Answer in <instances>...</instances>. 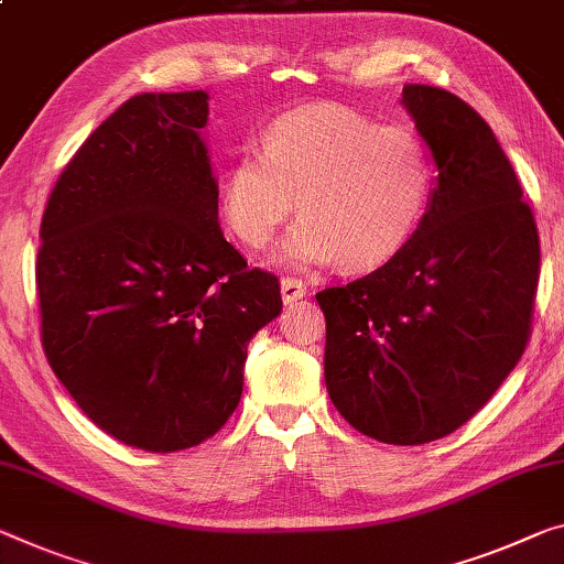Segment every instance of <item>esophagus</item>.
I'll use <instances>...</instances> for the list:
<instances>
[{
  "label": "esophagus",
  "mask_w": 564,
  "mask_h": 564,
  "mask_svg": "<svg viewBox=\"0 0 564 564\" xmlns=\"http://www.w3.org/2000/svg\"><path fill=\"white\" fill-rule=\"evenodd\" d=\"M307 294V282L300 280V276H284L282 280V300L284 305H294L300 297Z\"/></svg>",
  "instance_id": "1"
}]
</instances>
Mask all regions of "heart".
<instances>
[{"mask_svg": "<svg viewBox=\"0 0 564 564\" xmlns=\"http://www.w3.org/2000/svg\"><path fill=\"white\" fill-rule=\"evenodd\" d=\"M431 153L403 126H380L345 106L292 110L245 149L221 188L229 229L264 249L300 202L282 247L292 264L362 272L386 264L419 227L431 194Z\"/></svg>", "mask_w": 564, "mask_h": 564, "instance_id": "heart-1", "label": "heart"}]
</instances>
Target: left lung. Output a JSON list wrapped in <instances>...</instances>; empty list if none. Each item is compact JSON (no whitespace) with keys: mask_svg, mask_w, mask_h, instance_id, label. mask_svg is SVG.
Here are the masks:
<instances>
[{"mask_svg":"<svg viewBox=\"0 0 564 564\" xmlns=\"http://www.w3.org/2000/svg\"><path fill=\"white\" fill-rule=\"evenodd\" d=\"M438 176L429 212L383 267L315 297L325 383L352 429L395 446L464 426L532 335L540 234L512 163L454 93L405 85Z\"/></svg>","mask_w":564,"mask_h":564,"instance_id":"8db88e82","label":"left lung"}]
</instances>
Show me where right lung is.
<instances>
[{"label":"right lung","mask_w":564,"mask_h":564,"mask_svg":"<svg viewBox=\"0 0 564 564\" xmlns=\"http://www.w3.org/2000/svg\"><path fill=\"white\" fill-rule=\"evenodd\" d=\"M204 90L143 93L59 173L34 264L50 368L108 436L153 454L212 438L247 343L280 315L274 274L219 229Z\"/></svg>","instance_id":"1"}]
</instances>
